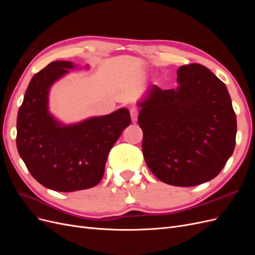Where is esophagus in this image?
Listing matches in <instances>:
<instances>
[{
  "label": "esophagus",
  "instance_id": "1",
  "mask_svg": "<svg viewBox=\"0 0 255 255\" xmlns=\"http://www.w3.org/2000/svg\"><path fill=\"white\" fill-rule=\"evenodd\" d=\"M129 115H130V119H132V122H136L138 118V111L136 109H130L129 110Z\"/></svg>",
  "mask_w": 255,
  "mask_h": 255
}]
</instances>
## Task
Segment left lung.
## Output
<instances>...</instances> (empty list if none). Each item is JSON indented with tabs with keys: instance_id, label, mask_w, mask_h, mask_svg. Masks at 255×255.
I'll use <instances>...</instances> for the list:
<instances>
[{
	"instance_id": "8db88e82",
	"label": "left lung",
	"mask_w": 255,
	"mask_h": 255,
	"mask_svg": "<svg viewBox=\"0 0 255 255\" xmlns=\"http://www.w3.org/2000/svg\"><path fill=\"white\" fill-rule=\"evenodd\" d=\"M176 89L151 85L140 107L142 153L152 173L190 187L217 176L233 154L236 115L225 83L199 64L177 69Z\"/></svg>"
}]
</instances>
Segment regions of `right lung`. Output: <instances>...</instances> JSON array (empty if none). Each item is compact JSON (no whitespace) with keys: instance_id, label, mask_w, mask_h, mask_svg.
Segmentation results:
<instances>
[{"instance_id":"obj_1","label":"right lung","mask_w":255,"mask_h":255,"mask_svg":"<svg viewBox=\"0 0 255 255\" xmlns=\"http://www.w3.org/2000/svg\"><path fill=\"white\" fill-rule=\"evenodd\" d=\"M75 66L52 61L30 80L17 118V149L28 171L44 187L70 192L96 186L107 156L130 123L129 112L64 126L49 112L50 88Z\"/></svg>"}]
</instances>
